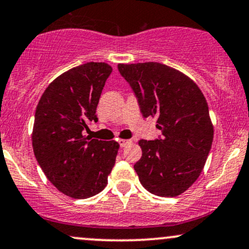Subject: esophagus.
<instances>
[{
  "instance_id": "1",
  "label": "esophagus",
  "mask_w": 249,
  "mask_h": 249,
  "mask_svg": "<svg viewBox=\"0 0 249 249\" xmlns=\"http://www.w3.org/2000/svg\"><path fill=\"white\" fill-rule=\"evenodd\" d=\"M119 145H121V147H126L127 145L131 144V141L130 139H119Z\"/></svg>"
}]
</instances>
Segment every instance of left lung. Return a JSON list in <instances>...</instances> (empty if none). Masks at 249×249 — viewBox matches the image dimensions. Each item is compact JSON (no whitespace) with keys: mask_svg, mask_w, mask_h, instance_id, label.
<instances>
[{"mask_svg":"<svg viewBox=\"0 0 249 249\" xmlns=\"http://www.w3.org/2000/svg\"><path fill=\"white\" fill-rule=\"evenodd\" d=\"M144 118L157 116L161 136L139 141L142 154L134 164L150 193L177 196L199 178L212 147L213 125L198 85L161 63L118 64Z\"/></svg>","mask_w":249,"mask_h":249,"instance_id":"left-lung-1","label":"left lung"}]
</instances>
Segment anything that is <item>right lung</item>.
I'll list each match as a JSON object with an SVG mask.
<instances>
[{"label":"right lung","mask_w":249,"mask_h":249,"mask_svg":"<svg viewBox=\"0 0 249 249\" xmlns=\"http://www.w3.org/2000/svg\"><path fill=\"white\" fill-rule=\"evenodd\" d=\"M112 72L107 63L89 62L70 69L44 91L35 112L33 148L51 184L75 199L102 192L115 166L119 144L83 136L98 122L96 108Z\"/></svg>","instance_id":"right-lung-1"}]
</instances>
